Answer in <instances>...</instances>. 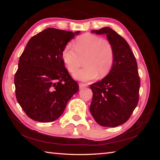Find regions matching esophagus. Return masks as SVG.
<instances>
[{"label":"esophagus","instance_id":"34e87169","mask_svg":"<svg viewBox=\"0 0 160 160\" xmlns=\"http://www.w3.org/2000/svg\"><path fill=\"white\" fill-rule=\"evenodd\" d=\"M88 86V84H85V83H79V87H80V89H82L84 88H85V87Z\"/></svg>","mask_w":160,"mask_h":160}]
</instances>
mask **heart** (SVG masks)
Instances as JSON below:
<instances>
[{"label": "heart", "mask_w": 160, "mask_h": 160, "mask_svg": "<svg viewBox=\"0 0 160 160\" xmlns=\"http://www.w3.org/2000/svg\"><path fill=\"white\" fill-rule=\"evenodd\" d=\"M74 47L66 46L62 51V59L68 71L74 72L79 68L84 58L85 66L73 74L75 79L89 81L97 78L98 74L102 78L109 73L113 63L114 51L108 40L85 34L75 40Z\"/></svg>", "instance_id": "obj_1"}]
</instances>
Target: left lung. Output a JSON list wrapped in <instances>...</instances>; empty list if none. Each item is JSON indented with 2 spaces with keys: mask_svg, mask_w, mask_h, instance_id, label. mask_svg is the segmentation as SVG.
Here are the masks:
<instances>
[{
  "mask_svg": "<svg viewBox=\"0 0 160 160\" xmlns=\"http://www.w3.org/2000/svg\"><path fill=\"white\" fill-rule=\"evenodd\" d=\"M92 32L106 34L114 59L109 74L90 85L93 96L90 110L99 125L116 127L128 120L138 102L140 80L136 59L127 42L112 28Z\"/></svg>",
  "mask_w": 160,
  "mask_h": 160,
  "instance_id": "obj_1",
  "label": "left lung"
}]
</instances>
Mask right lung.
I'll return each instance as SVG.
<instances>
[{"mask_svg": "<svg viewBox=\"0 0 160 160\" xmlns=\"http://www.w3.org/2000/svg\"><path fill=\"white\" fill-rule=\"evenodd\" d=\"M80 31L47 28L32 37L22 53L15 75V95L29 118L52 122L79 90L65 68L62 51Z\"/></svg>", "mask_w": 160, "mask_h": 160, "instance_id": "1", "label": "right lung"}]
</instances>
